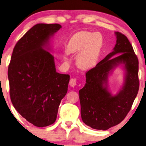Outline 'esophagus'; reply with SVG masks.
Returning <instances> with one entry per match:
<instances>
[{
  "mask_svg": "<svg viewBox=\"0 0 146 146\" xmlns=\"http://www.w3.org/2000/svg\"><path fill=\"white\" fill-rule=\"evenodd\" d=\"M69 85H70V86H71L72 87H74L75 85H77V80H76V79L72 78V79H70Z\"/></svg>",
  "mask_w": 146,
  "mask_h": 146,
  "instance_id": "esophagus-1",
  "label": "esophagus"
}]
</instances>
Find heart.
I'll return each mask as SVG.
<instances>
[{
	"instance_id": "obj_1",
	"label": "heart",
	"mask_w": 146,
	"mask_h": 146,
	"mask_svg": "<svg viewBox=\"0 0 146 146\" xmlns=\"http://www.w3.org/2000/svg\"><path fill=\"white\" fill-rule=\"evenodd\" d=\"M103 36L100 33L80 31L73 35L67 45L69 53H77V65L83 69L94 67L103 45Z\"/></svg>"
}]
</instances>
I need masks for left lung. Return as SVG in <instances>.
Masks as SVG:
<instances>
[{
    "label": "left lung",
    "mask_w": 146,
    "mask_h": 146,
    "mask_svg": "<svg viewBox=\"0 0 146 146\" xmlns=\"http://www.w3.org/2000/svg\"><path fill=\"white\" fill-rule=\"evenodd\" d=\"M115 35L113 51L86 72V83L79 90L81 118L93 129L106 130L121 122L138 93V59L127 36L119 32ZM119 53V56L111 58ZM119 64H124L126 71L125 83L120 92L112 96L107 89L108 75Z\"/></svg>",
    "instance_id": "1"
}]
</instances>
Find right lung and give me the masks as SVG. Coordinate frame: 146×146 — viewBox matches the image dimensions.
<instances>
[{
  "instance_id": "obj_1",
  "label": "right lung",
  "mask_w": 146,
  "mask_h": 146,
  "mask_svg": "<svg viewBox=\"0 0 146 146\" xmlns=\"http://www.w3.org/2000/svg\"><path fill=\"white\" fill-rule=\"evenodd\" d=\"M61 28L59 24L42 23L33 27L17 42L8 68L13 106L36 127L55 121L67 92L70 76L56 71L54 57L44 48Z\"/></svg>"
}]
</instances>
